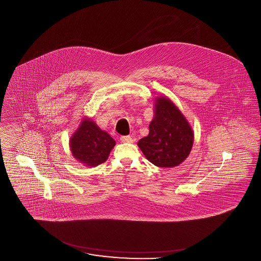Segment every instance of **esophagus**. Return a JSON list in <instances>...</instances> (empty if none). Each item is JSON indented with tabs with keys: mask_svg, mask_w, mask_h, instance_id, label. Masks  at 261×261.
<instances>
[{
	"mask_svg": "<svg viewBox=\"0 0 261 261\" xmlns=\"http://www.w3.org/2000/svg\"><path fill=\"white\" fill-rule=\"evenodd\" d=\"M121 143H133V139L130 136H122L120 137Z\"/></svg>",
	"mask_w": 261,
	"mask_h": 261,
	"instance_id": "obj_1",
	"label": "esophagus"
}]
</instances>
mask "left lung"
<instances>
[{
	"instance_id": "left-lung-1",
	"label": "left lung",
	"mask_w": 261,
	"mask_h": 261,
	"mask_svg": "<svg viewBox=\"0 0 261 261\" xmlns=\"http://www.w3.org/2000/svg\"><path fill=\"white\" fill-rule=\"evenodd\" d=\"M148 135L138 142L146 159L157 167H177L188 158L194 142L192 127L167 96L154 100Z\"/></svg>"
}]
</instances>
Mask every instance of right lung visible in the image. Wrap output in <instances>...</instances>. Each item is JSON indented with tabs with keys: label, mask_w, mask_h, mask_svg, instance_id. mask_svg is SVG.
<instances>
[{
	"label": "right lung",
	"mask_w": 261,
	"mask_h": 261,
	"mask_svg": "<svg viewBox=\"0 0 261 261\" xmlns=\"http://www.w3.org/2000/svg\"><path fill=\"white\" fill-rule=\"evenodd\" d=\"M115 146V141L88 117H84L70 138V149L79 162L96 167L105 162Z\"/></svg>",
	"instance_id": "right-lung-1"
}]
</instances>
